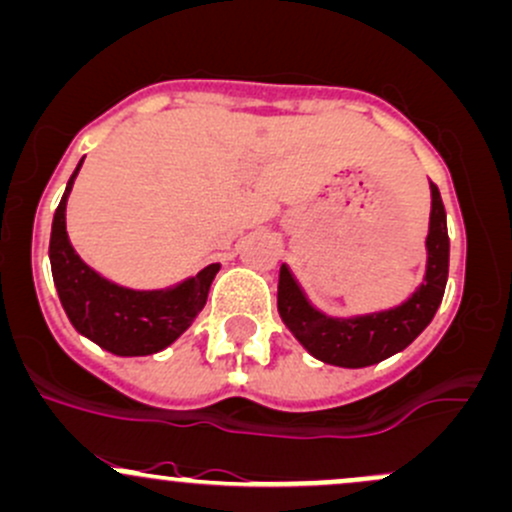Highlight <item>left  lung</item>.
Masks as SVG:
<instances>
[{"label": "left lung", "mask_w": 512, "mask_h": 512, "mask_svg": "<svg viewBox=\"0 0 512 512\" xmlns=\"http://www.w3.org/2000/svg\"><path fill=\"white\" fill-rule=\"evenodd\" d=\"M425 274L418 289L398 306L364 316L338 318L318 311L289 267L279 269L277 308L289 333L318 362L362 369L406 350L435 318L445 296L449 272L447 213L440 189L430 184V226L425 238Z\"/></svg>", "instance_id": "1"}]
</instances>
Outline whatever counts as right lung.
<instances>
[{"mask_svg":"<svg viewBox=\"0 0 512 512\" xmlns=\"http://www.w3.org/2000/svg\"><path fill=\"white\" fill-rule=\"evenodd\" d=\"M72 172L50 230V269L55 291L72 328L116 357H148L170 347L187 333L209 299V289L221 265H209L167 289H128L101 277L67 238L65 211L72 184L82 170Z\"/></svg>","mask_w":512,"mask_h":512,"instance_id":"1","label":"right lung"}]
</instances>
